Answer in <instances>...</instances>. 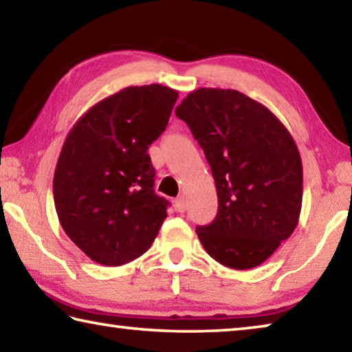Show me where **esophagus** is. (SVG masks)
I'll list each match as a JSON object with an SVG mask.
<instances>
[{
  "label": "esophagus",
  "mask_w": 352,
  "mask_h": 352,
  "mask_svg": "<svg viewBox=\"0 0 352 352\" xmlns=\"http://www.w3.org/2000/svg\"><path fill=\"white\" fill-rule=\"evenodd\" d=\"M174 205H175V210L178 212L186 211V200H184V195H178L175 201H174Z\"/></svg>",
  "instance_id": "obj_1"
}]
</instances>
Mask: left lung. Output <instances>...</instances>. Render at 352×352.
Wrapping results in <instances>:
<instances>
[{"label":"left lung","instance_id":"8db88e82","mask_svg":"<svg viewBox=\"0 0 352 352\" xmlns=\"http://www.w3.org/2000/svg\"><path fill=\"white\" fill-rule=\"evenodd\" d=\"M204 148L219 208L197 226L201 245L234 270L261 265L294 233L302 166L294 138L273 113L236 90L199 88L175 109Z\"/></svg>","mask_w":352,"mask_h":352}]
</instances>
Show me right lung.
Masks as SVG:
<instances>
[{"mask_svg":"<svg viewBox=\"0 0 352 352\" xmlns=\"http://www.w3.org/2000/svg\"><path fill=\"white\" fill-rule=\"evenodd\" d=\"M177 98L160 83L127 87L91 107L63 142L56 211L69 239L98 264L140 258L168 217L147 148L166 130Z\"/></svg>","mask_w":352,"mask_h":352,"instance_id":"1","label":"right lung"}]
</instances>
